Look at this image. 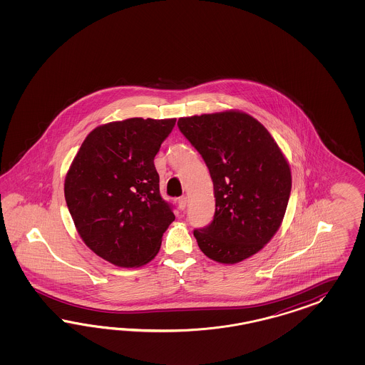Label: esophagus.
Returning <instances> with one entry per match:
<instances>
[{
  "mask_svg": "<svg viewBox=\"0 0 365 365\" xmlns=\"http://www.w3.org/2000/svg\"><path fill=\"white\" fill-rule=\"evenodd\" d=\"M178 206H179L180 210H185L186 206H187V198L186 197H180V198L178 199Z\"/></svg>",
  "mask_w": 365,
  "mask_h": 365,
  "instance_id": "1",
  "label": "esophagus"
}]
</instances>
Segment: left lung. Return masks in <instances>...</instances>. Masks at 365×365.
<instances>
[{
  "label": "left lung",
  "mask_w": 365,
  "mask_h": 365,
  "mask_svg": "<svg viewBox=\"0 0 365 365\" xmlns=\"http://www.w3.org/2000/svg\"><path fill=\"white\" fill-rule=\"evenodd\" d=\"M210 171L215 214L194 230L212 261L237 264L258 253L279 229L292 190L287 158L265 127L241 110L178 120Z\"/></svg>",
  "instance_id": "left-lung-1"
}]
</instances>
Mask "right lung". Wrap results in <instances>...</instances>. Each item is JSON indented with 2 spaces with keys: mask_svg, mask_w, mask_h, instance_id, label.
Returning <instances> with one entry per match:
<instances>
[{
  "mask_svg": "<svg viewBox=\"0 0 365 365\" xmlns=\"http://www.w3.org/2000/svg\"><path fill=\"white\" fill-rule=\"evenodd\" d=\"M177 119L131 118L88 133L66 173L64 195L89 249L120 267L158 255L175 215L159 192L154 165Z\"/></svg>",
  "mask_w": 365,
  "mask_h": 365,
  "instance_id": "add662e5",
  "label": "right lung"
}]
</instances>
